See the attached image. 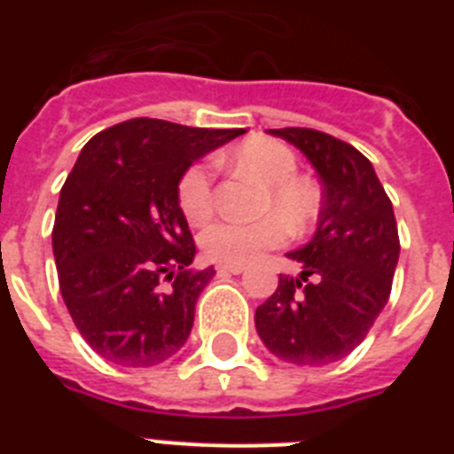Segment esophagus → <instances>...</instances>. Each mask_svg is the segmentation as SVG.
<instances>
[{"instance_id":"esophagus-1","label":"esophagus","mask_w":454,"mask_h":454,"mask_svg":"<svg viewBox=\"0 0 454 454\" xmlns=\"http://www.w3.org/2000/svg\"><path fill=\"white\" fill-rule=\"evenodd\" d=\"M216 270L219 273H231V276H240L245 266L242 263H221V266H216Z\"/></svg>"}]
</instances>
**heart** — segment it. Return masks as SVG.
Here are the masks:
<instances>
[{
  "label": "heart",
  "mask_w": 454,
  "mask_h": 454,
  "mask_svg": "<svg viewBox=\"0 0 454 454\" xmlns=\"http://www.w3.org/2000/svg\"><path fill=\"white\" fill-rule=\"evenodd\" d=\"M228 162L235 169L254 176L263 185L256 200L259 219L216 221L200 235V245L212 262L249 263L259 259L266 249L283 245L287 226L301 233L316 221L317 195L306 181L297 178V155L273 138H252L228 153ZM178 205L185 219L202 223L214 209V171L212 164L198 162L184 171L178 181Z\"/></svg>",
  "instance_id": "b5f03b06"
}]
</instances>
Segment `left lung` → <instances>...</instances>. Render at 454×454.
<instances>
[{
	"mask_svg": "<svg viewBox=\"0 0 454 454\" xmlns=\"http://www.w3.org/2000/svg\"><path fill=\"white\" fill-rule=\"evenodd\" d=\"M306 155L323 184L316 235L290 252L299 278L280 276L256 309L259 337L292 365H330L365 339L387 306L401 254L394 205L372 162L351 144L301 127L269 129Z\"/></svg>",
	"mask_w": 454,
	"mask_h": 454,
	"instance_id": "8db88e82",
	"label": "left lung"
}]
</instances>
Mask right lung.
<instances>
[{"mask_svg": "<svg viewBox=\"0 0 454 454\" xmlns=\"http://www.w3.org/2000/svg\"><path fill=\"white\" fill-rule=\"evenodd\" d=\"M240 134L137 117L82 148L60 188L53 259L73 323L110 363L153 367L185 344L216 270L191 269L195 242L178 181Z\"/></svg>", "mask_w": 454, "mask_h": 454, "instance_id": "add662e5", "label": "right lung"}]
</instances>
